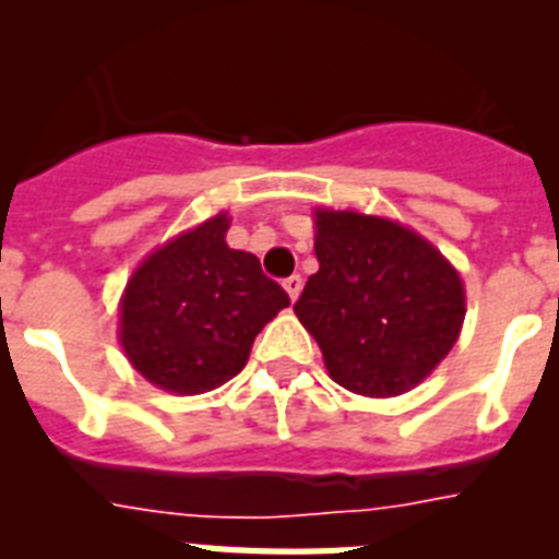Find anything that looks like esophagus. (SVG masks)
<instances>
[{"mask_svg": "<svg viewBox=\"0 0 559 559\" xmlns=\"http://www.w3.org/2000/svg\"><path fill=\"white\" fill-rule=\"evenodd\" d=\"M283 288L288 290V296L296 302V296H299V290H302V276L290 274L288 280H283Z\"/></svg>", "mask_w": 559, "mask_h": 559, "instance_id": "1", "label": "esophagus"}]
</instances>
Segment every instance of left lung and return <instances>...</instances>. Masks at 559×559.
<instances>
[{"mask_svg":"<svg viewBox=\"0 0 559 559\" xmlns=\"http://www.w3.org/2000/svg\"><path fill=\"white\" fill-rule=\"evenodd\" d=\"M316 260L294 310L338 386L397 397L451 353L464 322L459 271L389 218L316 210Z\"/></svg>","mask_w":559,"mask_h":559,"instance_id":"left-lung-1","label":"left lung"}]
</instances>
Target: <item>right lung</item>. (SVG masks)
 Here are the masks:
<instances>
[{
	"mask_svg": "<svg viewBox=\"0 0 559 559\" xmlns=\"http://www.w3.org/2000/svg\"><path fill=\"white\" fill-rule=\"evenodd\" d=\"M221 212L153 251L128 280L120 344L133 369L173 394L224 386L249 360L257 333L290 299L249 251L226 246Z\"/></svg>",
	"mask_w": 559,
	"mask_h": 559,
	"instance_id": "right-lung-1",
	"label": "right lung"
}]
</instances>
